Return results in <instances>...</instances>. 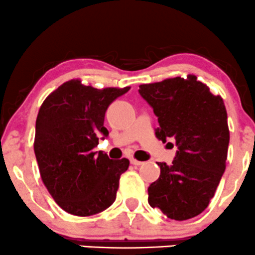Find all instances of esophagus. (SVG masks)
<instances>
[{"instance_id": "obj_1", "label": "esophagus", "mask_w": 255, "mask_h": 255, "mask_svg": "<svg viewBox=\"0 0 255 255\" xmlns=\"http://www.w3.org/2000/svg\"><path fill=\"white\" fill-rule=\"evenodd\" d=\"M130 163L133 164V166H141L142 164V162L141 161H138V159H135V158H130Z\"/></svg>"}]
</instances>
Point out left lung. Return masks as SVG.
Returning a JSON list of instances; mask_svg holds the SVG:
<instances>
[{"label": "left lung", "instance_id": "8db88e82", "mask_svg": "<svg viewBox=\"0 0 255 255\" xmlns=\"http://www.w3.org/2000/svg\"><path fill=\"white\" fill-rule=\"evenodd\" d=\"M139 93L158 117L156 138L178 145L170 166L157 163L150 206L170 219H191L208 207L226 167L230 132L223 98L195 75L140 85Z\"/></svg>", "mask_w": 255, "mask_h": 255}]
</instances>
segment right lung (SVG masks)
Masks as SVG:
<instances>
[{"label":"right lung","mask_w":255,"mask_h":255,"mask_svg":"<svg viewBox=\"0 0 255 255\" xmlns=\"http://www.w3.org/2000/svg\"><path fill=\"white\" fill-rule=\"evenodd\" d=\"M130 87L98 89L70 80L42 103L36 119L35 150L44 186L65 212L88 217L103 212L116 198L127 158L110 159L93 149L99 135H109L104 117L109 105Z\"/></svg>","instance_id":"obj_1"}]
</instances>
